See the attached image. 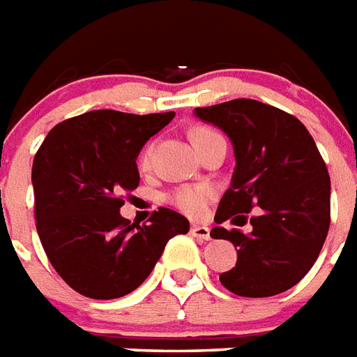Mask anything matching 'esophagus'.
Wrapping results in <instances>:
<instances>
[{
	"mask_svg": "<svg viewBox=\"0 0 357 357\" xmlns=\"http://www.w3.org/2000/svg\"><path fill=\"white\" fill-rule=\"evenodd\" d=\"M192 236L208 241V239H210V228L202 227V225H192Z\"/></svg>",
	"mask_w": 357,
	"mask_h": 357,
	"instance_id": "34e87169",
	"label": "esophagus"
}]
</instances>
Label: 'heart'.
Masks as SVG:
<instances>
[{
    "mask_svg": "<svg viewBox=\"0 0 357 357\" xmlns=\"http://www.w3.org/2000/svg\"><path fill=\"white\" fill-rule=\"evenodd\" d=\"M213 132L212 129H204V127H199V129H195L192 132V139L193 144H197V142H201V139H204L206 136H212ZM151 155H153V149L151 147H147V149L144 151V155H142V160H139V164H142V167H147L151 162ZM213 197V192L212 188L208 186H182L178 188L173 195H171V202L175 204L181 212L188 213V215H192V218H199V215H202V213L206 212L208 208V202L212 201Z\"/></svg>",
    "mask_w": 357,
    "mask_h": 357,
    "instance_id": "1",
    "label": "heart"
}]
</instances>
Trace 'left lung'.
Here are the masks:
<instances>
[{"label":"left lung","instance_id":"1","mask_svg":"<svg viewBox=\"0 0 357 357\" xmlns=\"http://www.w3.org/2000/svg\"><path fill=\"white\" fill-rule=\"evenodd\" d=\"M197 118L227 134L236 167L213 221L250 218L252 232L212 228L210 236L238 247V261L219 280L239 296L287 291L312 269L330 228V176L304 125L280 108L255 99L195 108ZM234 221V219H232Z\"/></svg>","mask_w":357,"mask_h":357}]
</instances>
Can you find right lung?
<instances>
[{
  "label": "right lung",
  "instance_id": "1",
  "mask_svg": "<svg viewBox=\"0 0 357 357\" xmlns=\"http://www.w3.org/2000/svg\"><path fill=\"white\" fill-rule=\"evenodd\" d=\"M175 112L92 110L59 123L34 156V219L45 255L77 293L110 301L129 295L155 269L165 245L190 221L158 208L149 225L121 218L123 192L139 184L136 158Z\"/></svg>",
  "mask_w": 357,
  "mask_h": 357
}]
</instances>
